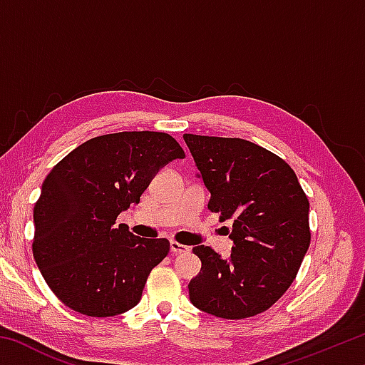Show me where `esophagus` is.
<instances>
[{
	"label": "esophagus",
	"mask_w": 365,
	"mask_h": 365,
	"mask_svg": "<svg viewBox=\"0 0 365 365\" xmlns=\"http://www.w3.org/2000/svg\"><path fill=\"white\" fill-rule=\"evenodd\" d=\"M190 248L188 246H185V245H182V243H178V242H175V240H172L170 242V251L172 252H187Z\"/></svg>",
	"instance_id": "34e87169"
}]
</instances>
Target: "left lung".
I'll return each mask as SVG.
<instances>
[{
    "mask_svg": "<svg viewBox=\"0 0 365 365\" xmlns=\"http://www.w3.org/2000/svg\"><path fill=\"white\" fill-rule=\"evenodd\" d=\"M211 193L209 211L233 220L232 255L195 246L201 272L188 285L193 306L220 319L257 316L292 285L309 245V201L294 170L248 140L185 133Z\"/></svg>",
    "mask_w": 365,
    "mask_h": 365,
    "instance_id": "8db88e82",
    "label": "left lung"
}]
</instances>
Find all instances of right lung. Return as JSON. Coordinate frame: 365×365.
Listing matches in <instances>:
<instances>
[{
  "label": "right lung",
  "mask_w": 365,
  "mask_h": 365,
  "mask_svg": "<svg viewBox=\"0 0 365 365\" xmlns=\"http://www.w3.org/2000/svg\"><path fill=\"white\" fill-rule=\"evenodd\" d=\"M185 158L164 132H119L85 141L54 165L34 207L32 251L51 292L72 311L113 317L138 304L165 238L115 225L156 172Z\"/></svg>",
  "instance_id": "obj_1"
}]
</instances>
